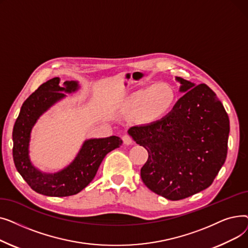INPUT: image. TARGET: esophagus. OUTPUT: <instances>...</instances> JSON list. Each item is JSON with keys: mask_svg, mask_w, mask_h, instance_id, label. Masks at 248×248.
<instances>
[{"mask_svg": "<svg viewBox=\"0 0 248 248\" xmlns=\"http://www.w3.org/2000/svg\"><path fill=\"white\" fill-rule=\"evenodd\" d=\"M123 141H124V145H132L133 144V140H132V138L129 137L128 135H124V136H123Z\"/></svg>", "mask_w": 248, "mask_h": 248, "instance_id": "34e87169", "label": "esophagus"}]
</instances>
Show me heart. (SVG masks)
Wrapping results in <instances>:
<instances>
[{
  "label": "heart",
  "instance_id": "1",
  "mask_svg": "<svg viewBox=\"0 0 248 248\" xmlns=\"http://www.w3.org/2000/svg\"><path fill=\"white\" fill-rule=\"evenodd\" d=\"M177 94L168 83H155L127 94L121 103L120 110L126 116H138L146 123L164 119L175 106Z\"/></svg>",
  "mask_w": 248,
  "mask_h": 248
}]
</instances>
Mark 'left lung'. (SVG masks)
Returning a JSON list of instances; mask_svg holds the SVG:
<instances>
[{
  "mask_svg": "<svg viewBox=\"0 0 248 248\" xmlns=\"http://www.w3.org/2000/svg\"><path fill=\"white\" fill-rule=\"evenodd\" d=\"M184 93L164 119L133 126L128 135L146 148L145 185L166 199L187 198L209 187L227 155L229 117L206 84L176 77Z\"/></svg>",
  "mask_w": 248,
  "mask_h": 248,
  "instance_id": "8db88e82",
  "label": "left lung"
}]
</instances>
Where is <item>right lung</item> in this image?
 <instances>
[{"label":"right lung","mask_w":248,"mask_h":248,"mask_svg":"<svg viewBox=\"0 0 248 248\" xmlns=\"http://www.w3.org/2000/svg\"><path fill=\"white\" fill-rule=\"evenodd\" d=\"M60 78L54 77L39 86L26 99L13 128V158L17 171L37 193L50 197H66L79 193L96 175L107 154L123 144L121 138L111 136L102 139H88L82 144L74 160L62 170L45 173L36 168L29 155L32 129L43 113L55 103L79 89L78 81H65L59 85Z\"/></svg>","instance_id":"obj_1"}]
</instances>
